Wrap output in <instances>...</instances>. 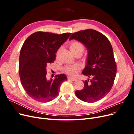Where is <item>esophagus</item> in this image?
I'll list each match as a JSON object with an SVG mask.
<instances>
[{"instance_id":"1","label":"esophagus","mask_w":134,"mask_h":134,"mask_svg":"<svg viewBox=\"0 0 134 134\" xmlns=\"http://www.w3.org/2000/svg\"><path fill=\"white\" fill-rule=\"evenodd\" d=\"M68 80H70L71 81H73V82H75V81H76L77 80L76 78H72V77H70V76H69L68 78Z\"/></svg>"}]
</instances>
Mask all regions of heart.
I'll return each mask as SVG.
<instances>
[{"label": "heart", "instance_id": "b5f03b06", "mask_svg": "<svg viewBox=\"0 0 134 134\" xmlns=\"http://www.w3.org/2000/svg\"><path fill=\"white\" fill-rule=\"evenodd\" d=\"M70 50L73 53V54H75L77 53H82L84 50V45L79 41H73L70 44ZM79 70V68L77 66H72L68 67L66 69V72L69 75H75L76 72Z\"/></svg>", "mask_w": 134, "mask_h": 134}]
</instances>
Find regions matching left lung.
I'll use <instances>...</instances> for the list:
<instances>
[{"instance_id": "obj_1", "label": "left lung", "mask_w": 134, "mask_h": 134, "mask_svg": "<svg viewBox=\"0 0 134 134\" xmlns=\"http://www.w3.org/2000/svg\"><path fill=\"white\" fill-rule=\"evenodd\" d=\"M72 39L83 43L87 48V65L82 74L91 78L84 81L83 89L76 91L75 95L84 102H96L108 94L114 83L117 66L112 47L106 36L92 29L75 32L69 38Z\"/></svg>"}]
</instances>
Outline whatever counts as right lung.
I'll use <instances>...</instances> for the list:
<instances>
[{
	"label": "right lung",
	"mask_w": 134,
	"mask_h": 134,
	"mask_svg": "<svg viewBox=\"0 0 134 134\" xmlns=\"http://www.w3.org/2000/svg\"><path fill=\"white\" fill-rule=\"evenodd\" d=\"M71 33L57 34L38 31L31 35L23 43L19 59V74L24 90L31 98L40 102L52 100L59 93L64 74L46 79V67L54 63L56 53Z\"/></svg>",
	"instance_id": "add662e5"
}]
</instances>
